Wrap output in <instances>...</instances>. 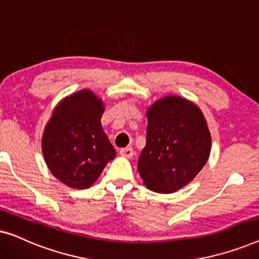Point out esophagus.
I'll list each match as a JSON object with an SVG mask.
<instances>
[{
  "label": "esophagus",
  "mask_w": 259,
  "mask_h": 259,
  "mask_svg": "<svg viewBox=\"0 0 259 259\" xmlns=\"http://www.w3.org/2000/svg\"><path fill=\"white\" fill-rule=\"evenodd\" d=\"M120 154H121L122 157L127 158V159H131L133 157L134 151H133L132 147H125V148H121V150H120Z\"/></svg>",
  "instance_id": "1"
}]
</instances>
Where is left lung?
<instances>
[{"instance_id": "8db88e82", "label": "left lung", "mask_w": 259, "mask_h": 259, "mask_svg": "<svg viewBox=\"0 0 259 259\" xmlns=\"http://www.w3.org/2000/svg\"><path fill=\"white\" fill-rule=\"evenodd\" d=\"M147 121L138 171L151 191L176 192L192 182L210 157L206 120L193 102L168 95L147 109Z\"/></svg>"}]
</instances>
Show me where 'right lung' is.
Returning <instances> with one entry per match:
<instances>
[{
    "label": "right lung",
    "mask_w": 259,
    "mask_h": 259,
    "mask_svg": "<svg viewBox=\"0 0 259 259\" xmlns=\"http://www.w3.org/2000/svg\"><path fill=\"white\" fill-rule=\"evenodd\" d=\"M104 102L90 90L61 100L42 136V153L49 171L72 189L97 182L116 152L101 126Z\"/></svg>",
    "instance_id": "add662e5"
}]
</instances>
